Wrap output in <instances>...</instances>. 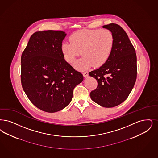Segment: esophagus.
<instances>
[{
	"instance_id": "esophagus-1",
	"label": "esophagus",
	"mask_w": 158,
	"mask_h": 158,
	"mask_svg": "<svg viewBox=\"0 0 158 158\" xmlns=\"http://www.w3.org/2000/svg\"><path fill=\"white\" fill-rule=\"evenodd\" d=\"M82 74H83V75L84 77H87V76L89 75V73L88 71H85V72H83V73H82Z\"/></svg>"
}]
</instances>
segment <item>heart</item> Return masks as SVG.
Returning <instances> with one entry per match:
<instances>
[{"label": "heart", "mask_w": 158, "mask_h": 158, "mask_svg": "<svg viewBox=\"0 0 158 158\" xmlns=\"http://www.w3.org/2000/svg\"><path fill=\"white\" fill-rule=\"evenodd\" d=\"M70 42H64L61 49L65 60L73 63L82 52L83 56L76 63L79 69L91 66L101 67L106 63L114 49V38L109 29H83L72 33Z\"/></svg>", "instance_id": "b5f03b06"}]
</instances>
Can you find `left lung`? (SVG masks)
<instances>
[{
    "label": "left lung",
    "mask_w": 158,
    "mask_h": 158,
    "mask_svg": "<svg viewBox=\"0 0 158 158\" xmlns=\"http://www.w3.org/2000/svg\"><path fill=\"white\" fill-rule=\"evenodd\" d=\"M103 27L114 34V49L106 63L89 73L98 82L97 88L91 91L90 96L102 106L113 107L125 101L134 86L137 76L136 55L122 27L110 23Z\"/></svg>",
    "instance_id": "left-lung-1"
}]
</instances>
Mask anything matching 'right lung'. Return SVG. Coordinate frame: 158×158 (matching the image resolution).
I'll return each mask as SVG.
<instances>
[{
    "instance_id": "1",
    "label": "right lung",
    "mask_w": 158,
    "mask_h": 158,
    "mask_svg": "<svg viewBox=\"0 0 158 158\" xmlns=\"http://www.w3.org/2000/svg\"><path fill=\"white\" fill-rule=\"evenodd\" d=\"M60 31L34 33L21 56V83L29 99L39 109L56 112L72 101L73 89L83 81L81 72L64 59Z\"/></svg>"
}]
</instances>
